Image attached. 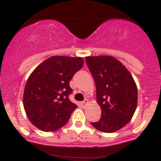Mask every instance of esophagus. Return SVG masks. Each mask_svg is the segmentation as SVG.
<instances>
[{
	"label": "esophagus",
	"instance_id": "obj_1",
	"mask_svg": "<svg viewBox=\"0 0 161 161\" xmlns=\"http://www.w3.org/2000/svg\"><path fill=\"white\" fill-rule=\"evenodd\" d=\"M87 103H88V99H84V100L82 101V103H81V104H82V106H83V107H84V106L86 105Z\"/></svg>",
	"mask_w": 161,
	"mask_h": 161
}]
</instances>
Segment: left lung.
I'll list each match as a JSON object with an SVG mask.
<instances>
[{
	"label": "left lung",
	"mask_w": 161,
	"mask_h": 161,
	"mask_svg": "<svg viewBox=\"0 0 161 161\" xmlns=\"http://www.w3.org/2000/svg\"><path fill=\"white\" fill-rule=\"evenodd\" d=\"M96 86L97 103L101 118L91 125L103 132H115L124 127L134 115L137 106V86L131 73L111 56L86 57Z\"/></svg>",
	"instance_id": "8db88e82"
}]
</instances>
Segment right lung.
<instances>
[{"label": "right lung", "instance_id": "right-lung-1", "mask_svg": "<svg viewBox=\"0 0 161 161\" xmlns=\"http://www.w3.org/2000/svg\"><path fill=\"white\" fill-rule=\"evenodd\" d=\"M82 58L53 56L37 66L25 86L23 105L38 129L53 131L69 121L77 105L69 99L70 81L82 67Z\"/></svg>", "mask_w": 161, "mask_h": 161}]
</instances>
